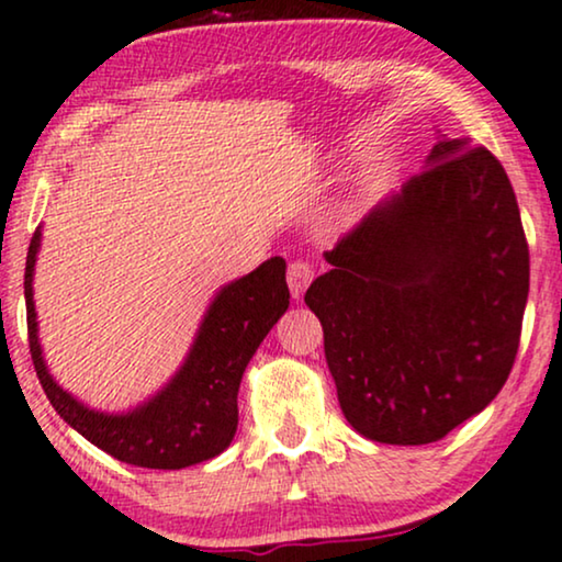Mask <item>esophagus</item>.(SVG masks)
I'll return each mask as SVG.
<instances>
[{"mask_svg": "<svg viewBox=\"0 0 562 562\" xmlns=\"http://www.w3.org/2000/svg\"><path fill=\"white\" fill-rule=\"evenodd\" d=\"M313 268L307 266V262L296 260L289 266V273H286V281H289V292H292L294 300H302L304 289L310 286V281H313Z\"/></svg>", "mask_w": 562, "mask_h": 562, "instance_id": "obj_1", "label": "esophagus"}]
</instances>
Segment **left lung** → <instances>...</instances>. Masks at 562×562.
I'll return each mask as SVG.
<instances>
[{"mask_svg": "<svg viewBox=\"0 0 562 562\" xmlns=\"http://www.w3.org/2000/svg\"><path fill=\"white\" fill-rule=\"evenodd\" d=\"M422 169L325 252L304 294L346 422L385 446L446 438L501 393L529 296L501 161L442 135Z\"/></svg>", "mask_w": 562, "mask_h": 562, "instance_id": "1", "label": "left lung"}]
</instances>
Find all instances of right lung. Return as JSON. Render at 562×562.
<instances>
[{"label": "right lung", "mask_w": 562, "mask_h": 562, "mask_svg": "<svg viewBox=\"0 0 562 562\" xmlns=\"http://www.w3.org/2000/svg\"><path fill=\"white\" fill-rule=\"evenodd\" d=\"M38 249L41 226L25 260L27 341L36 375L59 417L116 461L143 469H184L224 453L237 432V393L245 367L289 310L286 260L270 258L218 289L184 362L161 391L127 412H99L65 391L46 367L33 302Z\"/></svg>", "instance_id": "obj_1"}]
</instances>
